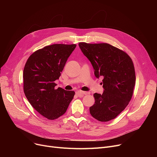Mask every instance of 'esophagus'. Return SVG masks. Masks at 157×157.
<instances>
[{
    "mask_svg": "<svg viewBox=\"0 0 157 157\" xmlns=\"http://www.w3.org/2000/svg\"><path fill=\"white\" fill-rule=\"evenodd\" d=\"M88 92H83V91H78L76 92V95L79 97H82L83 96H84V95H87L88 94Z\"/></svg>",
    "mask_w": 157,
    "mask_h": 157,
    "instance_id": "esophagus-1",
    "label": "esophagus"
}]
</instances>
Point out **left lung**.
Instances as JSON below:
<instances>
[{
    "label": "left lung",
    "instance_id": "1",
    "mask_svg": "<svg viewBox=\"0 0 157 157\" xmlns=\"http://www.w3.org/2000/svg\"><path fill=\"white\" fill-rule=\"evenodd\" d=\"M84 55L91 62L97 78H103L102 94H94L95 104L90 113L98 121L114 119L128 104L136 84L132 60L124 52L107 43H79Z\"/></svg>",
    "mask_w": 157,
    "mask_h": 157
}]
</instances>
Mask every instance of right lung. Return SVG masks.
I'll return each instance as SVG.
<instances>
[{
    "label": "right lung",
    "instance_id": "obj_1",
    "mask_svg": "<svg viewBox=\"0 0 157 157\" xmlns=\"http://www.w3.org/2000/svg\"><path fill=\"white\" fill-rule=\"evenodd\" d=\"M76 44H55L32 53L23 69V90L27 100L39 114L55 120L67 111L74 91L55 89L68 58Z\"/></svg>",
    "mask_w": 157,
    "mask_h": 157
}]
</instances>
